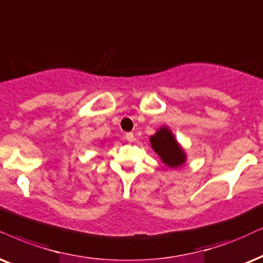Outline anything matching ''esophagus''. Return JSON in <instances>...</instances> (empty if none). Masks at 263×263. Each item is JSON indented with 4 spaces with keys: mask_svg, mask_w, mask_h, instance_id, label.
<instances>
[{
    "mask_svg": "<svg viewBox=\"0 0 263 263\" xmlns=\"http://www.w3.org/2000/svg\"><path fill=\"white\" fill-rule=\"evenodd\" d=\"M126 139H127L128 142H134L135 141V135L132 134V132H128V134H126Z\"/></svg>",
    "mask_w": 263,
    "mask_h": 263,
    "instance_id": "34e87169",
    "label": "esophagus"
}]
</instances>
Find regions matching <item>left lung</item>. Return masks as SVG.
I'll return each mask as SVG.
<instances>
[{
    "label": "left lung",
    "instance_id": "obj_1",
    "mask_svg": "<svg viewBox=\"0 0 263 263\" xmlns=\"http://www.w3.org/2000/svg\"><path fill=\"white\" fill-rule=\"evenodd\" d=\"M151 144L161 161L168 167H179L185 162V153L176 141L171 129L162 126L151 137Z\"/></svg>",
    "mask_w": 263,
    "mask_h": 263
}]
</instances>
